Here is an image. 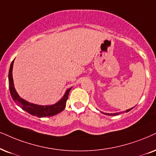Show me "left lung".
Returning a JSON list of instances; mask_svg holds the SVG:
<instances>
[{
  "label": "left lung",
  "instance_id": "8db88e82",
  "mask_svg": "<svg viewBox=\"0 0 156 156\" xmlns=\"http://www.w3.org/2000/svg\"><path fill=\"white\" fill-rule=\"evenodd\" d=\"M133 108L128 109V110H127L126 111H125V112H129V111H130L131 110H132ZM102 112V114H104V115H110V116H115V115H119L122 114V113H124V112H125V111H123V112H116V113H105V112Z\"/></svg>",
  "mask_w": 156,
  "mask_h": 156
}]
</instances>
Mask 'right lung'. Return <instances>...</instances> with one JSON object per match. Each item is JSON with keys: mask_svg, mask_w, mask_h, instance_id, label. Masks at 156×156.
I'll use <instances>...</instances> for the list:
<instances>
[{"mask_svg": "<svg viewBox=\"0 0 156 156\" xmlns=\"http://www.w3.org/2000/svg\"><path fill=\"white\" fill-rule=\"evenodd\" d=\"M13 62H11V66L9 69V90L11 93V98L17 104L18 106L22 108V110L26 111L29 112L30 115H34V116L38 117V118H46V117H51L54 115H57L58 113L62 112L64 109L66 107V100L68 99L69 94L71 90V88H69L64 93V96L62 97L60 100H58L57 102H56L54 105H36L31 103L28 101L21 98L16 92L15 87H14V83L13 79Z\"/></svg>", "mask_w": 156, "mask_h": 156, "instance_id": "1", "label": "right lung"}]
</instances>
